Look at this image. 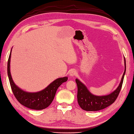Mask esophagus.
Returning a JSON list of instances; mask_svg holds the SVG:
<instances>
[{
	"label": "esophagus",
	"instance_id": "34e87169",
	"mask_svg": "<svg viewBox=\"0 0 134 134\" xmlns=\"http://www.w3.org/2000/svg\"><path fill=\"white\" fill-rule=\"evenodd\" d=\"M76 74H77V72L76 71V70H74V69L71 70L69 72V75L70 76H71V77H73L74 76H76Z\"/></svg>",
	"mask_w": 134,
	"mask_h": 134
}]
</instances>
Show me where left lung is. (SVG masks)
I'll return each instance as SVG.
<instances>
[{"label":"left lung","instance_id":"obj_1","mask_svg":"<svg viewBox=\"0 0 134 134\" xmlns=\"http://www.w3.org/2000/svg\"><path fill=\"white\" fill-rule=\"evenodd\" d=\"M125 71L122 77L121 82L116 90L110 94L104 96H96L93 94L87 87L78 79H76L77 85V101L82 109L86 111H97L103 109L114 102L121 91L124 76L126 72V62L124 57Z\"/></svg>","mask_w":134,"mask_h":134}]
</instances>
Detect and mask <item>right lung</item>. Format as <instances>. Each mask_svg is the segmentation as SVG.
<instances>
[{
	"label": "right lung",
	"mask_w": 134,
	"mask_h": 134,
	"mask_svg": "<svg viewBox=\"0 0 134 134\" xmlns=\"http://www.w3.org/2000/svg\"><path fill=\"white\" fill-rule=\"evenodd\" d=\"M12 49L8 62V75L13 94L18 101L26 108L34 110H42L47 108L53 102L57 90L62 83L67 81L68 77H64L57 79L44 89L40 92H28L24 91L15 85L11 76L10 63Z\"/></svg>",
	"instance_id": "right-lung-1"
}]
</instances>
